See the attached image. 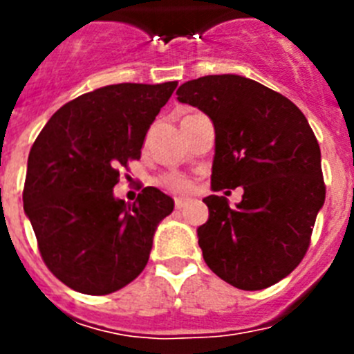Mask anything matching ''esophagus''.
<instances>
[{"label":"esophagus","instance_id":"esophagus-1","mask_svg":"<svg viewBox=\"0 0 354 354\" xmlns=\"http://www.w3.org/2000/svg\"><path fill=\"white\" fill-rule=\"evenodd\" d=\"M186 204H187V202L184 198H175V207H177V209H184V207H186Z\"/></svg>","mask_w":354,"mask_h":354}]
</instances>
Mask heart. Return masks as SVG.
<instances>
[{
	"label": "heart",
	"mask_w": 354,
	"mask_h": 354,
	"mask_svg": "<svg viewBox=\"0 0 354 354\" xmlns=\"http://www.w3.org/2000/svg\"><path fill=\"white\" fill-rule=\"evenodd\" d=\"M161 186L167 187L168 192L175 193V195H184V193L192 192V183L179 174H167L161 177Z\"/></svg>",
	"instance_id": "1"
}]
</instances>
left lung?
Instances as JSON below:
<instances>
[{
    "instance_id": "obj_1",
    "label": "left lung",
    "mask_w": 354,
    "mask_h": 354,
    "mask_svg": "<svg viewBox=\"0 0 354 354\" xmlns=\"http://www.w3.org/2000/svg\"><path fill=\"white\" fill-rule=\"evenodd\" d=\"M177 99L212 120V189H245L236 207L204 198L209 220L196 234L205 264L237 289L274 286L305 257L326 196L314 131L287 97L236 74L186 81Z\"/></svg>"
}]
</instances>
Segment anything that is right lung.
Masks as SVG:
<instances>
[{
  "mask_svg": "<svg viewBox=\"0 0 354 354\" xmlns=\"http://www.w3.org/2000/svg\"><path fill=\"white\" fill-rule=\"evenodd\" d=\"M177 81L108 84L62 106L28 156L24 212L40 255L60 282L92 296L126 287L149 262L159 221L174 200L143 187L115 198L120 170L140 159L150 124Z\"/></svg>",
  "mask_w": 354,
  "mask_h": 354,
  "instance_id": "add662e5",
  "label": "right lung"
}]
</instances>
